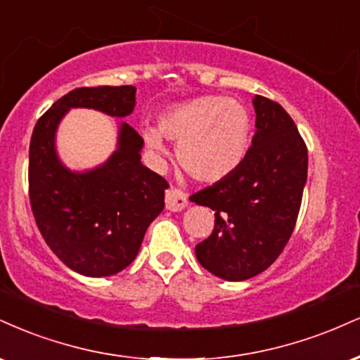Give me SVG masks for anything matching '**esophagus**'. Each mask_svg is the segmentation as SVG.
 Returning a JSON list of instances; mask_svg holds the SVG:
<instances>
[{"mask_svg": "<svg viewBox=\"0 0 360 360\" xmlns=\"http://www.w3.org/2000/svg\"><path fill=\"white\" fill-rule=\"evenodd\" d=\"M188 206V196L179 189L171 188L166 191V207L169 211H183Z\"/></svg>", "mask_w": 360, "mask_h": 360, "instance_id": "34e87169", "label": "esophagus"}]
</instances>
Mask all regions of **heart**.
<instances>
[{"mask_svg":"<svg viewBox=\"0 0 360 360\" xmlns=\"http://www.w3.org/2000/svg\"><path fill=\"white\" fill-rule=\"evenodd\" d=\"M162 136L177 142L176 158L193 179L216 183L236 171L250 147L251 117L241 102L221 95H201L169 107L159 129L142 131L146 146L164 153Z\"/></svg>","mask_w":360,"mask_h":360,"instance_id":"b5f03b06","label":"heart"}]
</instances>
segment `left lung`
<instances>
[{
  "instance_id": "1",
  "label": "left lung",
  "mask_w": 360,
  "mask_h": 360,
  "mask_svg": "<svg viewBox=\"0 0 360 360\" xmlns=\"http://www.w3.org/2000/svg\"><path fill=\"white\" fill-rule=\"evenodd\" d=\"M257 132L233 174L189 198L214 211L213 233L196 245L210 274L243 281L265 271L288 243L307 183L304 139L280 103L255 95Z\"/></svg>"
}]
</instances>
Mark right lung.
<instances>
[{
	"label": "right lung",
	"mask_w": 360,
	"mask_h": 360,
	"mask_svg": "<svg viewBox=\"0 0 360 360\" xmlns=\"http://www.w3.org/2000/svg\"><path fill=\"white\" fill-rule=\"evenodd\" d=\"M79 107L124 119L136 107V86H82L38 119L30 142V202L56 257L77 274L101 278L136 259L147 228L164 210L169 184L141 162L144 141L125 122L105 162L70 171L56 154L55 136L65 114Z\"/></svg>",
	"instance_id": "obj_1"
}]
</instances>
